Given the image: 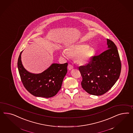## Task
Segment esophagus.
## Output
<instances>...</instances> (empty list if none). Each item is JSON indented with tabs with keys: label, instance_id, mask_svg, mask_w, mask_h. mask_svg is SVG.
Here are the masks:
<instances>
[{
	"label": "esophagus",
	"instance_id": "esophagus-1",
	"mask_svg": "<svg viewBox=\"0 0 133 133\" xmlns=\"http://www.w3.org/2000/svg\"><path fill=\"white\" fill-rule=\"evenodd\" d=\"M68 68L69 70H71L72 69L74 68L73 66L71 64H69L68 66Z\"/></svg>",
	"mask_w": 133,
	"mask_h": 133
}]
</instances>
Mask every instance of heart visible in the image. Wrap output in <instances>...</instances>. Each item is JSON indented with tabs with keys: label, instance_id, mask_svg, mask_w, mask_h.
<instances>
[{
	"label": "heart",
	"instance_id": "obj_1",
	"mask_svg": "<svg viewBox=\"0 0 133 133\" xmlns=\"http://www.w3.org/2000/svg\"><path fill=\"white\" fill-rule=\"evenodd\" d=\"M94 54V50L91 47L85 44H74L69 46L66 51L63 50L62 55L67 57H75L76 62L80 65L86 64Z\"/></svg>",
	"mask_w": 133,
	"mask_h": 133
}]
</instances>
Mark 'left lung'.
<instances>
[{"mask_svg":"<svg viewBox=\"0 0 133 133\" xmlns=\"http://www.w3.org/2000/svg\"><path fill=\"white\" fill-rule=\"evenodd\" d=\"M108 49L98 56L91 57L79 70L82 77L81 86L88 94L101 95L111 88L118 80L121 62L115 43L107 39Z\"/></svg>","mask_w":133,"mask_h":133,"instance_id":"left-lung-1","label":"left lung"}]
</instances>
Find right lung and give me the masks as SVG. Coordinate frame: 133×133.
<instances>
[{
    "label": "right lung",
    "instance_id": "1",
    "mask_svg": "<svg viewBox=\"0 0 133 133\" xmlns=\"http://www.w3.org/2000/svg\"><path fill=\"white\" fill-rule=\"evenodd\" d=\"M17 62L22 82L30 94L36 97L50 98L57 94L67 72L68 63H53L42 73L35 74L26 71L22 63L21 54Z\"/></svg>",
    "mask_w": 133,
    "mask_h": 133
}]
</instances>
